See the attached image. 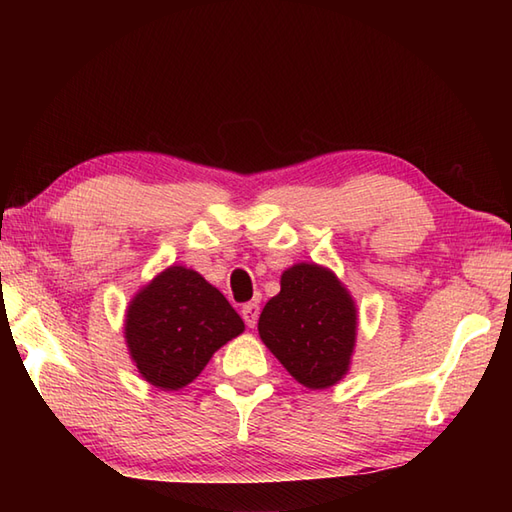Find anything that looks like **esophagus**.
I'll return each instance as SVG.
<instances>
[{
  "mask_svg": "<svg viewBox=\"0 0 512 512\" xmlns=\"http://www.w3.org/2000/svg\"><path fill=\"white\" fill-rule=\"evenodd\" d=\"M242 317H244L248 328H255L257 319H259V306H257V303H246V306H242Z\"/></svg>",
  "mask_w": 512,
  "mask_h": 512,
  "instance_id": "34e87169",
  "label": "esophagus"
}]
</instances>
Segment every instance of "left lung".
Returning <instances> with one entry per match:
<instances>
[{
	"label": "left lung",
	"mask_w": 512,
	"mask_h": 512,
	"mask_svg": "<svg viewBox=\"0 0 512 512\" xmlns=\"http://www.w3.org/2000/svg\"><path fill=\"white\" fill-rule=\"evenodd\" d=\"M356 317L352 295L332 270L295 264L281 275L279 295L264 306L257 330L292 378L325 389L350 369Z\"/></svg>",
	"instance_id": "left-lung-1"
}]
</instances>
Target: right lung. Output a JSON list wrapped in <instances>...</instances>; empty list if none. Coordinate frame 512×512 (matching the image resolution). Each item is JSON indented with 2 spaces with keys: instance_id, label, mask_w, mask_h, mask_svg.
Segmentation results:
<instances>
[{
  "instance_id": "right-lung-1",
  "label": "right lung",
  "mask_w": 512,
  "mask_h": 512,
  "mask_svg": "<svg viewBox=\"0 0 512 512\" xmlns=\"http://www.w3.org/2000/svg\"><path fill=\"white\" fill-rule=\"evenodd\" d=\"M244 321L200 273L169 266L129 301L125 341L147 383L178 391L200 376L211 356Z\"/></svg>"
}]
</instances>
